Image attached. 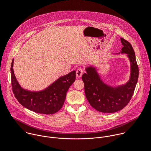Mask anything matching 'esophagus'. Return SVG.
Listing matches in <instances>:
<instances>
[{"label": "esophagus", "instance_id": "34e87169", "mask_svg": "<svg viewBox=\"0 0 151 151\" xmlns=\"http://www.w3.org/2000/svg\"><path fill=\"white\" fill-rule=\"evenodd\" d=\"M83 73V70L81 68H78L76 71V76L77 77H81Z\"/></svg>", "mask_w": 151, "mask_h": 151}]
</instances>
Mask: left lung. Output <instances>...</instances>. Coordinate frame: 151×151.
Segmentation results:
<instances>
[{
  "label": "left lung",
  "instance_id": "1",
  "mask_svg": "<svg viewBox=\"0 0 151 151\" xmlns=\"http://www.w3.org/2000/svg\"><path fill=\"white\" fill-rule=\"evenodd\" d=\"M120 41L123 47L119 54H127L130 63V78L126 83L116 87L106 84L93 66L86 68V73L82 76L87 100L94 109L102 113H112L123 109L131 99L137 82L139 68L134 50L128 41L122 38Z\"/></svg>",
  "mask_w": 151,
  "mask_h": 151
}]
</instances>
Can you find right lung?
<instances>
[{"mask_svg":"<svg viewBox=\"0 0 151 151\" xmlns=\"http://www.w3.org/2000/svg\"><path fill=\"white\" fill-rule=\"evenodd\" d=\"M14 60L11 68L12 87L15 97L25 108L36 113L51 114L63 107L66 93L76 80V71L59 77L44 90L30 91L25 90L18 83L14 71Z\"/></svg>","mask_w":151,"mask_h":151,"instance_id":"obj_1","label":"right lung"}]
</instances>
